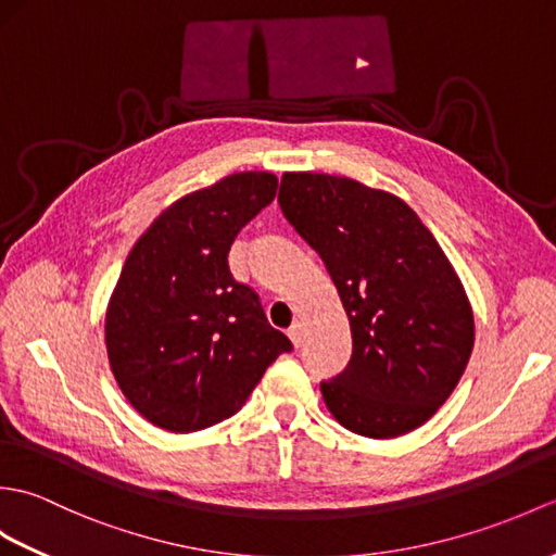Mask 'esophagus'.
<instances>
[{
    "label": "esophagus",
    "instance_id": "esophagus-1",
    "mask_svg": "<svg viewBox=\"0 0 556 556\" xmlns=\"http://www.w3.org/2000/svg\"><path fill=\"white\" fill-rule=\"evenodd\" d=\"M289 339L293 341V346H296V349L303 344V325L301 323H293L289 327Z\"/></svg>",
    "mask_w": 556,
    "mask_h": 556
}]
</instances>
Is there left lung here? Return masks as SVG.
Instances as JSON below:
<instances>
[{
    "label": "left lung",
    "mask_w": 556,
    "mask_h": 556,
    "mask_svg": "<svg viewBox=\"0 0 556 556\" xmlns=\"http://www.w3.org/2000/svg\"><path fill=\"white\" fill-rule=\"evenodd\" d=\"M279 207L323 257L351 323V361L320 382L346 430L387 440L430 420L464 375L476 325L464 285L404 200L346 176L287 172Z\"/></svg>",
    "instance_id": "8db88e82"
}]
</instances>
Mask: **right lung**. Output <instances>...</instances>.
I'll list each match as a JSON object with an SVG mask.
<instances>
[{
    "label": "right lung",
    "instance_id": "add662e5",
    "mask_svg": "<svg viewBox=\"0 0 556 556\" xmlns=\"http://www.w3.org/2000/svg\"><path fill=\"white\" fill-rule=\"evenodd\" d=\"M277 186L275 174L241 172L188 193L126 257L104 317L110 368L128 404L162 430L231 418L269 363L293 349L227 263L236 233Z\"/></svg>",
    "mask_w": 556,
    "mask_h": 556
}]
</instances>
